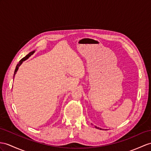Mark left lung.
<instances>
[{
	"instance_id": "obj_1",
	"label": "left lung",
	"mask_w": 151,
	"mask_h": 151,
	"mask_svg": "<svg viewBox=\"0 0 151 151\" xmlns=\"http://www.w3.org/2000/svg\"><path fill=\"white\" fill-rule=\"evenodd\" d=\"M95 128H96V129H101V130L102 129H101V128H100V127H97V126H95ZM106 130H107V129H106Z\"/></svg>"
}]
</instances>
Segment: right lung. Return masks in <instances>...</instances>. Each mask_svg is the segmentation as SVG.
Listing matches in <instances>:
<instances>
[{
  "instance_id": "right-lung-1",
  "label": "right lung",
  "mask_w": 151,
  "mask_h": 151,
  "mask_svg": "<svg viewBox=\"0 0 151 151\" xmlns=\"http://www.w3.org/2000/svg\"><path fill=\"white\" fill-rule=\"evenodd\" d=\"M35 50H33V51H32V52H29L26 56H25L24 58H23L22 59V60L19 61V63H18V64H17V67H16V68H15V70H14V76H13V77L14 78V76H15V74L17 73V72L18 71V68H19V67L22 64V63L24 61H25L26 60H27V59L30 57L31 55H32L33 54L35 53ZM14 78H13V79H14Z\"/></svg>"
}]
</instances>
